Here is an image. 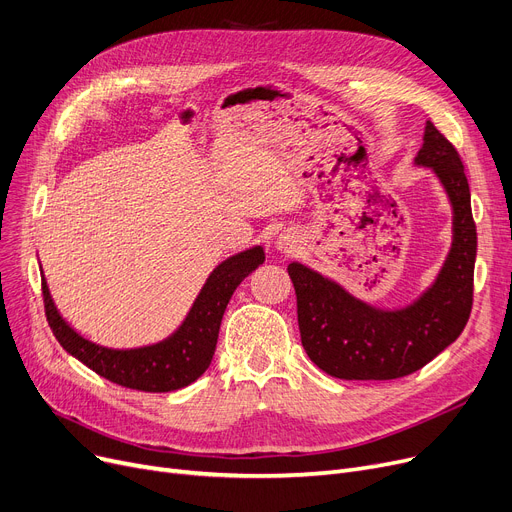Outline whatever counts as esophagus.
<instances>
[{"label":"esophagus","mask_w":512,"mask_h":512,"mask_svg":"<svg viewBox=\"0 0 512 512\" xmlns=\"http://www.w3.org/2000/svg\"><path fill=\"white\" fill-rule=\"evenodd\" d=\"M277 248H279V250H283V252H287V250L291 248V237L281 235V237H279V241H277Z\"/></svg>","instance_id":"34e87169"}]
</instances>
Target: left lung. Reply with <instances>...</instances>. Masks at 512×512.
<instances>
[{"instance_id": "left-lung-1", "label": "left lung", "mask_w": 512, "mask_h": 512, "mask_svg": "<svg viewBox=\"0 0 512 512\" xmlns=\"http://www.w3.org/2000/svg\"><path fill=\"white\" fill-rule=\"evenodd\" d=\"M417 164L433 168L454 210V241L440 277L402 310L383 312L350 296L344 287L291 262L302 346L331 377L387 381L423 369L465 329L473 308L477 229L465 166L454 145L425 127Z\"/></svg>"}]
</instances>
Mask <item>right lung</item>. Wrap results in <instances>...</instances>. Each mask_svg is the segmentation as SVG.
Segmentation results:
<instances>
[{
	"instance_id": "right-lung-1",
	"label": "right lung",
	"mask_w": 512,
	"mask_h": 512,
	"mask_svg": "<svg viewBox=\"0 0 512 512\" xmlns=\"http://www.w3.org/2000/svg\"><path fill=\"white\" fill-rule=\"evenodd\" d=\"M264 262L262 248H252L218 264L193 302L183 325L168 339L135 350L102 348L81 337L58 314L54 300L41 279L43 306L50 329L60 346L79 358L100 377L137 392H173L196 381L216 350L218 329L235 287Z\"/></svg>"
}]
</instances>
